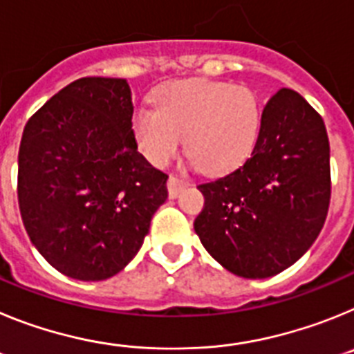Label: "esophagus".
Masks as SVG:
<instances>
[{
  "instance_id": "obj_1",
  "label": "esophagus",
  "mask_w": 354,
  "mask_h": 354,
  "mask_svg": "<svg viewBox=\"0 0 354 354\" xmlns=\"http://www.w3.org/2000/svg\"><path fill=\"white\" fill-rule=\"evenodd\" d=\"M187 184V180H184V179H180V177H177V175H170V177H168V195L171 196V198H175V196L179 195V192L180 189H183L184 186H186Z\"/></svg>"
}]
</instances>
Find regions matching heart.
I'll return each mask as SVG.
<instances>
[{
  "label": "heart",
  "mask_w": 354,
  "mask_h": 354,
  "mask_svg": "<svg viewBox=\"0 0 354 354\" xmlns=\"http://www.w3.org/2000/svg\"><path fill=\"white\" fill-rule=\"evenodd\" d=\"M154 108L133 115L140 150L156 167H165L186 145L200 170L221 174L246 159L257 142L262 109L259 97L243 84L184 80L161 84Z\"/></svg>",
  "instance_id": "b5f03b06"
}]
</instances>
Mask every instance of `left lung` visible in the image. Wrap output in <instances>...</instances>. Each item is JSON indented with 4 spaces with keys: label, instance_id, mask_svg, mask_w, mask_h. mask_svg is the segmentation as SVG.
Wrapping results in <instances>:
<instances>
[{
    "label": "left lung",
    "instance_id": "left-lung-1",
    "mask_svg": "<svg viewBox=\"0 0 354 354\" xmlns=\"http://www.w3.org/2000/svg\"><path fill=\"white\" fill-rule=\"evenodd\" d=\"M196 187L205 204L193 225L212 257L243 278L282 273L317 239L330 207L323 118L298 92L278 90L262 111L252 156Z\"/></svg>",
    "mask_w": 354,
    "mask_h": 354
}]
</instances>
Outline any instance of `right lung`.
I'll return each instance as SVG.
<instances>
[{
  "label": "right lung",
  "instance_id": "obj_1",
  "mask_svg": "<svg viewBox=\"0 0 354 354\" xmlns=\"http://www.w3.org/2000/svg\"><path fill=\"white\" fill-rule=\"evenodd\" d=\"M126 80L81 77L31 115L19 147L24 228L49 264L83 282L133 261L168 175L138 152Z\"/></svg>",
  "mask_w": 354,
  "mask_h": 354
}]
</instances>
